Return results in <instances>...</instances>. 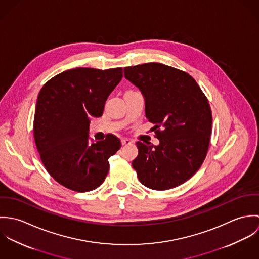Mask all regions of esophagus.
<instances>
[{"label":"esophagus","instance_id":"34e87169","mask_svg":"<svg viewBox=\"0 0 259 259\" xmlns=\"http://www.w3.org/2000/svg\"><path fill=\"white\" fill-rule=\"evenodd\" d=\"M133 142L131 141V140H128V139H122L121 140V145L122 146H128V145H131Z\"/></svg>","mask_w":259,"mask_h":259}]
</instances>
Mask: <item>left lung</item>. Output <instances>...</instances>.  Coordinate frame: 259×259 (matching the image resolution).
Instances as JSON below:
<instances>
[{
	"label": "left lung",
	"instance_id": "1",
	"mask_svg": "<svg viewBox=\"0 0 259 259\" xmlns=\"http://www.w3.org/2000/svg\"><path fill=\"white\" fill-rule=\"evenodd\" d=\"M123 71L145 97L146 116L159 140L158 146L137 143L132 164L140 182L154 190L183 185L199 169L209 147L212 114L205 95L191 75L163 64Z\"/></svg>",
	"mask_w": 259,
	"mask_h": 259
}]
</instances>
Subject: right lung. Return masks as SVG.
Segmentation results:
<instances>
[{
	"mask_svg": "<svg viewBox=\"0 0 259 259\" xmlns=\"http://www.w3.org/2000/svg\"><path fill=\"white\" fill-rule=\"evenodd\" d=\"M121 78L122 68H76L55 75L39 91L35 143L42 164L60 185L85 192L104 183L109 158L121 144L111 134L90 144V118L103 115L108 97Z\"/></svg>",
	"mask_w": 259,
	"mask_h": 259,
	"instance_id": "1",
	"label": "right lung"
}]
</instances>
